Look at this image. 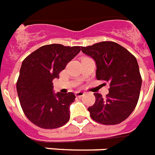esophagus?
<instances>
[{
    "label": "esophagus",
    "instance_id": "1",
    "mask_svg": "<svg viewBox=\"0 0 155 155\" xmlns=\"http://www.w3.org/2000/svg\"><path fill=\"white\" fill-rule=\"evenodd\" d=\"M84 94H85V93L82 91H78L75 93V96H76L77 97H81L84 96Z\"/></svg>",
    "mask_w": 155,
    "mask_h": 155
}]
</instances>
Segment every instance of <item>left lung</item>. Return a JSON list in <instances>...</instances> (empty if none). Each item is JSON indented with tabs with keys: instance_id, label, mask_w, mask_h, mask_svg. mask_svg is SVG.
Returning a JSON list of instances; mask_svg holds the SVG:
<instances>
[{
	"instance_id": "obj_1",
	"label": "left lung",
	"mask_w": 155,
	"mask_h": 155,
	"mask_svg": "<svg viewBox=\"0 0 155 155\" xmlns=\"http://www.w3.org/2000/svg\"><path fill=\"white\" fill-rule=\"evenodd\" d=\"M81 51L95 61L97 79L110 85L106 98L94 93L95 103L88 108L91 118L104 125L118 124L131 114L139 101L142 78L137 60L124 47L110 41L82 47Z\"/></svg>"
}]
</instances>
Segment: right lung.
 I'll list each match as a JSON object with an SVG mask.
<instances>
[{
  "mask_svg": "<svg viewBox=\"0 0 155 155\" xmlns=\"http://www.w3.org/2000/svg\"><path fill=\"white\" fill-rule=\"evenodd\" d=\"M80 47L49 44L39 47L23 61L16 83L18 97L25 116L36 126L58 128L70 120V106L75 95L54 93L52 81L80 52Z\"/></svg>",
  "mask_w": 155,
  "mask_h": 155,
  "instance_id": "right-lung-1",
  "label": "right lung"
}]
</instances>
